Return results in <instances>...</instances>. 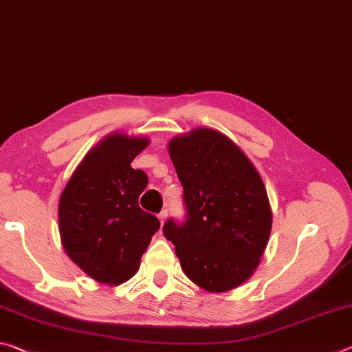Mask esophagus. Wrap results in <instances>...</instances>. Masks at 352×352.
I'll return each mask as SVG.
<instances>
[{"mask_svg": "<svg viewBox=\"0 0 352 352\" xmlns=\"http://www.w3.org/2000/svg\"><path fill=\"white\" fill-rule=\"evenodd\" d=\"M158 219H160V224L164 226V222H166V219H167V211H166V210L161 211V213L158 214Z\"/></svg>", "mask_w": 352, "mask_h": 352, "instance_id": "1", "label": "esophagus"}]
</instances>
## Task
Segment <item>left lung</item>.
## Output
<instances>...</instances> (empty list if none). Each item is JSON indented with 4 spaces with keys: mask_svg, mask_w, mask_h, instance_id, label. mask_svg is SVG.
Listing matches in <instances>:
<instances>
[{
    "mask_svg": "<svg viewBox=\"0 0 352 352\" xmlns=\"http://www.w3.org/2000/svg\"><path fill=\"white\" fill-rule=\"evenodd\" d=\"M167 150L188 214L183 224L167 221L164 236L189 280L210 293L230 292L254 274L270 239L263 180L243 150L211 128L172 138Z\"/></svg>",
    "mask_w": 352,
    "mask_h": 352,
    "instance_id": "1",
    "label": "left lung"
}]
</instances>
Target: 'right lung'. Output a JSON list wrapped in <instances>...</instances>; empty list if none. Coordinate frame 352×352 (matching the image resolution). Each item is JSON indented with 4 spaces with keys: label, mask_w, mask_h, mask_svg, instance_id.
<instances>
[{
    "label": "right lung",
    "mask_w": 352,
    "mask_h": 352,
    "mask_svg": "<svg viewBox=\"0 0 352 352\" xmlns=\"http://www.w3.org/2000/svg\"><path fill=\"white\" fill-rule=\"evenodd\" d=\"M150 139L111 133L85 158L59 199V233L65 254L89 277L120 285L136 274L160 221L138 200L148 178L131 161Z\"/></svg>",
    "instance_id": "1"
}]
</instances>
